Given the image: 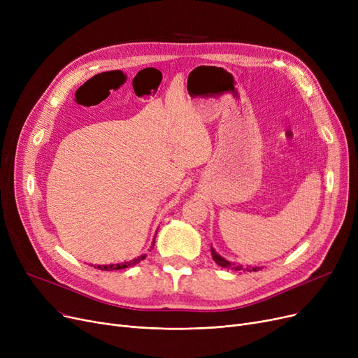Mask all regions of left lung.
<instances>
[{"label":"left lung","mask_w":358,"mask_h":358,"mask_svg":"<svg viewBox=\"0 0 358 358\" xmlns=\"http://www.w3.org/2000/svg\"><path fill=\"white\" fill-rule=\"evenodd\" d=\"M210 250H212V257H213V259L216 261V264H219V266L223 267V268H231V270H236V271H241V270L258 271V270H261L259 267H247V268H243L241 264H234V262H229L228 259H224L223 257H220L213 248H210Z\"/></svg>","instance_id":"8db88e82"}]
</instances>
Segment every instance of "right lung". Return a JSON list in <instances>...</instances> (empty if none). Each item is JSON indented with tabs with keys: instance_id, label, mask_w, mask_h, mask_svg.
<instances>
[{
	"instance_id": "1",
	"label": "right lung",
	"mask_w": 358,
	"mask_h": 358,
	"mask_svg": "<svg viewBox=\"0 0 358 358\" xmlns=\"http://www.w3.org/2000/svg\"><path fill=\"white\" fill-rule=\"evenodd\" d=\"M155 245V238H154V241H152V247ZM150 247V248H152ZM145 257H146V254H143V255H141V257H138V258H135V259H131V261H126V262H122V264H111V266H99V268L100 270H104V271H111V270H122V268H127V267H131V266H135V264H139V262L142 261V259H145Z\"/></svg>"
}]
</instances>
